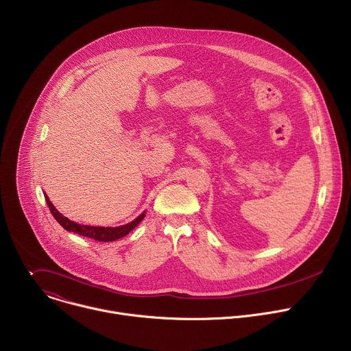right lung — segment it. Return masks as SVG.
I'll return each mask as SVG.
<instances>
[{
  "label": "right lung",
  "instance_id": "add662e5",
  "mask_svg": "<svg viewBox=\"0 0 351 351\" xmlns=\"http://www.w3.org/2000/svg\"><path fill=\"white\" fill-rule=\"evenodd\" d=\"M45 197V202H47V206L49 208V211H51L53 217L57 219V222L64 228L66 229L68 232H73V233H77L80 236H84V237H90L93 240H97V241H114V240H118L123 236H126L130 230H133L144 218V213L141 215H138L134 221H132L130 223H126L123 226H118V228H103V226H88V225H80V223H76L71 219H68L66 217H64L62 214H60L56 207L53 206V203L49 202V198L47 195Z\"/></svg>",
  "mask_w": 351,
  "mask_h": 351
}]
</instances>
